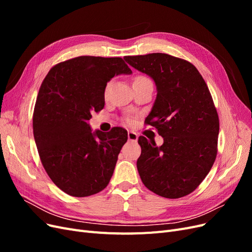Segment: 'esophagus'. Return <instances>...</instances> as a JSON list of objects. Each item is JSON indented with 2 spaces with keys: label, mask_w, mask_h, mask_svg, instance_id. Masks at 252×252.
<instances>
[{
  "label": "esophagus",
  "mask_w": 252,
  "mask_h": 252,
  "mask_svg": "<svg viewBox=\"0 0 252 252\" xmlns=\"http://www.w3.org/2000/svg\"><path fill=\"white\" fill-rule=\"evenodd\" d=\"M128 140L131 142H136L138 141V134L133 131H128Z\"/></svg>",
  "instance_id": "34e87169"
}]
</instances>
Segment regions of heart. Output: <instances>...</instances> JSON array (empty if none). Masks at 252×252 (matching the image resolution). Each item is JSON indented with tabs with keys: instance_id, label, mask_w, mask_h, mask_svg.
<instances>
[{
	"instance_id": "obj_1",
	"label": "heart",
	"mask_w": 252,
	"mask_h": 252,
	"mask_svg": "<svg viewBox=\"0 0 252 252\" xmlns=\"http://www.w3.org/2000/svg\"><path fill=\"white\" fill-rule=\"evenodd\" d=\"M145 79H147V78L146 77H143V75H139V77H136L134 80H145ZM109 88H110V84H107V85H106V87H105V91H104L105 95H107L108 91H109ZM127 121L130 122V119H127Z\"/></svg>"
}]
</instances>
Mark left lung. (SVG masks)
<instances>
[{"mask_svg": "<svg viewBox=\"0 0 252 252\" xmlns=\"http://www.w3.org/2000/svg\"><path fill=\"white\" fill-rule=\"evenodd\" d=\"M154 79L158 94L146 125L157 128L158 147L140 136L136 167L143 184L167 199H179L199 187L218 154L219 116L207 84L186 60L166 53L125 57Z\"/></svg>", "mask_w": 252, "mask_h": 252, "instance_id": "left-lung-1", "label": "left lung"}]
</instances>
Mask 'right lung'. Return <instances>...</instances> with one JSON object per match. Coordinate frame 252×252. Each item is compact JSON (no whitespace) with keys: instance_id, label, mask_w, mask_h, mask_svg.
<instances>
[{"instance_id":"right-lung-1","label":"right lung","mask_w":252,"mask_h":252,"mask_svg":"<svg viewBox=\"0 0 252 252\" xmlns=\"http://www.w3.org/2000/svg\"><path fill=\"white\" fill-rule=\"evenodd\" d=\"M130 74L122 58L82 56L53 66L36 97L32 128L42 165L67 194L89 196L108 185L127 131H91V113L104 108L114 75Z\"/></svg>"}]
</instances>
